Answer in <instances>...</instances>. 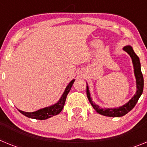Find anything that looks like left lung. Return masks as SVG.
<instances>
[{
	"instance_id": "8db88e82",
	"label": "left lung",
	"mask_w": 147,
	"mask_h": 147,
	"mask_svg": "<svg viewBox=\"0 0 147 147\" xmlns=\"http://www.w3.org/2000/svg\"><path fill=\"white\" fill-rule=\"evenodd\" d=\"M123 49L126 52L128 53V54L131 57L132 59L133 66H134V73L136 78V85H137V91H136V94L134 95V96L132 97L126 105H123L122 107H119V108L102 109L93 102L90 96L89 90H88V87L87 85V96H88V98L89 100L90 103L91 104L94 110L98 114L105 115V116H108V117H121V116H123V115L128 113L136 106V103L142 94L143 90H144V77H143V74L141 73V63H140L139 58L134 52L132 48L129 45H127V46L124 47Z\"/></svg>"
}]
</instances>
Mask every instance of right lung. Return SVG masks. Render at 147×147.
Here are the masks:
<instances>
[{"label":"right lung","instance_id":"add662e5","mask_svg":"<svg viewBox=\"0 0 147 147\" xmlns=\"http://www.w3.org/2000/svg\"><path fill=\"white\" fill-rule=\"evenodd\" d=\"M74 80H73L68 84V85L66 87L65 90V92L62 94V97L59 100V102L57 103H56L55 105H52V106H50V107L40 109V110H37V111H35V112L32 113L23 112V111L20 110H19V111L23 115H26V117L31 118V119H38V120H45V119H49V118L52 117V116L57 115V114H59L62 111V110L64 107L66 97H67V94H68L69 91L71 90V88L72 87L74 82Z\"/></svg>","mask_w":147,"mask_h":147}]
</instances>
